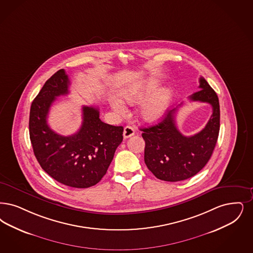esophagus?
Segmentation results:
<instances>
[{
  "label": "esophagus",
  "mask_w": 253,
  "mask_h": 253,
  "mask_svg": "<svg viewBox=\"0 0 253 253\" xmlns=\"http://www.w3.org/2000/svg\"><path fill=\"white\" fill-rule=\"evenodd\" d=\"M133 134H134V129L132 127H131V126H126L124 128V131H123L124 138H129Z\"/></svg>",
  "instance_id": "34e87169"
}]
</instances>
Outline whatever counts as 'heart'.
<instances>
[{"mask_svg":"<svg viewBox=\"0 0 253 253\" xmlns=\"http://www.w3.org/2000/svg\"><path fill=\"white\" fill-rule=\"evenodd\" d=\"M156 82L148 81L144 83L139 87H134L122 94V99L126 103L134 105L144 101L149 93L155 89ZM172 92L169 88H161L156 91L150 100L147 101L140 111V116L145 122L153 123L162 119L169 102L171 101ZM112 108L118 114L123 115L126 109L121 101H113Z\"/></svg>","mask_w":253,"mask_h":253,"instance_id":"obj_1","label":"heart"}]
</instances>
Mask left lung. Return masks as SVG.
<instances>
[{"label": "left lung", "instance_id": "obj_1", "mask_svg": "<svg viewBox=\"0 0 253 253\" xmlns=\"http://www.w3.org/2000/svg\"><path fill=\"white\" fill-rule=\"evenodd\" d=\"M199 88L189 99L208 102L212 108L209 122L200 132L192 136L181 133L175 123L177 109L169 112L156 125L140 129L145 140V164L162 181L179 182L191 178L202 170L212 156L220 127L219 101L203 77L200 78Z\"/></svg>", "mask_w": 253, "mask_h": 253}]
</instances>
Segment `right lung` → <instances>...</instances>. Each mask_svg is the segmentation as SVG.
<instances>
[{
  "mask_svg": "<svg viewBox=\"0 0 253 253\" xmlns=\"http://www.w3.org/2000/svg\"><path fill=\"white\" fill-rule=\"evenodd\" d=\"M71 83L62 69L45 83L32 102L29 132L33 150L42 169L55 181L75 188H87L100 182L123 139V127L101 122L94 106H83L82 126L64 136L47 123L51 103L69 94Z\"/></svg>",
  "mask_w": 253,
  "mask_h": 253,
  "instance_id": "add662e5",
  "label": "right lung"
}]
</instances>
